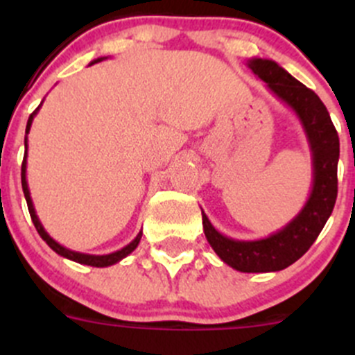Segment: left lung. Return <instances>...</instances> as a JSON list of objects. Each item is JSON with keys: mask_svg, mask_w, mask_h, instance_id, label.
<instances>
[{"mask_svg": "<svg viewBox=\"0 0 355 355\" xmlns=\"http://www.w3.org/2000/svg\"><path fill=\"white\" fill-rule=\"evenodd\" d=\"M247 67L299 118L313 156V187L302 209L282 230L257 241H237L220 234L202 211L207 242L223 263L242 273H270L295 263L307 252L330 218L336 200L340 141L330 113L316 92L293 78L277 62L252 58Z\"/></svg>", "mask_w": 355, "mask_h": 355, "instance_id": "obj_1", "label": "left lung"}]
</instances>
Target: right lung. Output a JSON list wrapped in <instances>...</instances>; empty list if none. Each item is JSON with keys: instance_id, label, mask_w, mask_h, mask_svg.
Here are the masks:
<instances>
[{"instance_id": "right-lung-1", "label": "right lung", "mask_w": 355, "mask_h": 355, "mask_svg": "<svg viewBox=\"0 0 355 355\" xmlns=\"http://www.w3.org/2000/svg\"><path fill=\"white\" fill-rule=\"evenodd\" d=\"M103 60H106V56H101V58H96L94 62H91V65H94V63L103 62ZM41 105H42V103H41ZM41 105H39L37 110H35L34 113H32L31 116H28L27 127H25V134H28V132H31L32 120H34V116H35V114H37V111H39V108H41ZM27 148H28V144H27V135H25V155H24V163H22V189H24L25 200H27L28 213H31L32 223H34L35 230H37V234L41 235V239L46 242V244L51 247V249L55 250L56 254H60V256L67 257V259L75 261V263H80V264H87V266H94V268H106V266H111V264H116V263H120V261L123 259V257H127L128 254L134 252L135 247H137L139 242H141L142 232H139L137 237H135L134 241L130 242V244L125 245L123 249L114 250V252H111V254H103V256H94V254L77 252V250L67 249V247H63L62 244H58V242H56L55 239H53L51 235H49L48 232L44 230V227H42L41 220H39L37 213H35V209H34V202H32L31 191H28V184H27Z\"/></svg>"}]
</instances>
